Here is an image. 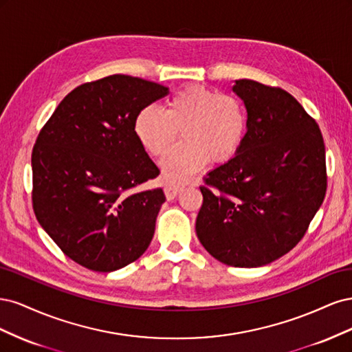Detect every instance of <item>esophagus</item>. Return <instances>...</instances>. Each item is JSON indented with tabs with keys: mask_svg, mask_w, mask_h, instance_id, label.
Instances as JSON below:
<instances>
[{
	"mask_svg": "<svg viewBox=\"0 0 352 352\" xmlns=\"http://www.w3.org/2000/svg\"><path fill=\"white\" fill-rule=\"evenodd\" d=\"M180 189H182V186H180V185H173V184L166 182V184H164V194H166V198H167L168 201L175 199L176 195L180 192Z\"/></svg>",
	"mask_w": 352,
	"mask_h": 352,
	"instance_id": "34e87169",
	"label": "esophagus"
}]
</instances>
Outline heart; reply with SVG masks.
Returning <instances> with one entry per match:
<instances>
[{
    "label": "heart",
    "mask_w": 352,
    "mask_h": 352,
    "mask_svg": "<svg viewBox=\"0 0 352 352\" xmlns=\"http://www.w3.org/2000/svg\"><path fill=\"white\" fill-rule=\"evenodd\" d=\"M248 111L236 95L189 85L167 100L166 110L148 105L136 114L133 131L144 150L158 157L173 144L179 131L184 141L162 158L168 184L184 182L212 163L228 162L243 144Z\"/></svg>",
    "instance_id": "heart-1"
}]
</instances>
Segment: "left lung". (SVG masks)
<instances>
[{
  "label": "left lung",
  "instance_id": "obj_1",
  "mask_svg": "<svg viewBox=\"0 0 352 352\" xmlns=\"http://www.w3.org/2000/svg\"><path fill=\"white\" fill-rule=\"evenodd\" d=\"M248 111L236 155L199 186L197 235L232 267H260L289 252L326 195L320 127L289 92L250 79L233 85Z\"/></svg>",
  "mask_w": 352,
  "mask_h": 352
}]
</instances>
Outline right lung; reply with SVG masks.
<instances>
[{"mask_svg":"<svg viewBox=\"0 0 352 352\" xmlns=\"http://www.w3.org/2000/svg\"><path fill=\"white\" fill-rule=\"evenodd\" d=\"M168 88L127 74L82 83L42 127L32 151V207L69 258L109 273L146 251L166 201L162 188L132 192L160 175L136 140V114Z\"/></svg>","mask_w":352,"mask_h":352,"instance_id":"add662e5","label":"right lung"}]
</instances>
